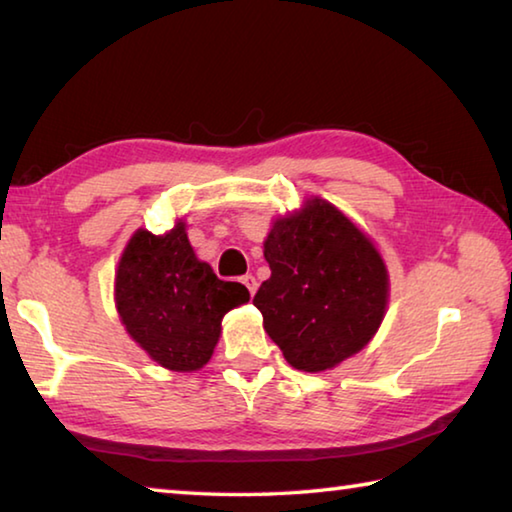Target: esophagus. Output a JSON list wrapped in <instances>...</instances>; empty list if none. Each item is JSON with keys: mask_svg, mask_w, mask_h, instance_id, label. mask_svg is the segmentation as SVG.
Instances as JSON below:
<instances>
[{"mask_svg": "<svg viewBox=\"0 0 512 512\" xmlns=\"http://www.w3.org/2000/svg\"><path fill=\"white\" fill-rule=\"evenodd\" d=\"M241 282H244V287L250 291V296H253V293L257 291V280H255V275H244V277H241Z\"/></svg>", "mask_w": 512, "mask_h": 512, "instance_id": "34e87169", "label": "esophagus"}]
</instances>
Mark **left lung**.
I'll return each instance as SVG.
<instances>
[{
	"label": "left lung",
	"instance_id": "left-lung-1",
	"mask_svg": "<svg viewBox=\"0 0 512 512\" xmlns=\"http://www.w3.org/2000/svg\"><path fill=\"white\" fill-rule=\"evenodd\" d=\"M271 277L253 305L293 368L320 372L357 354L384 320L388 275L370 239L323 198L275 221Z\"/></svg>",
	"mask_w": 512,
	"mask_h": 512
}]
</instances>
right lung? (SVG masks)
<instances>
[{
    "instance_id": "1",
    "label": "right lung",
    "mask_w": 512,
    "mask_h": 512,
    "mask_svg": "<svg viewBox=\"0 0 512 512\" xmlns=\"http://www.w3.org/2000/svg\"><path fill=\"white\" fill-rule=\"evenodd\" d=\"M250 300L239 282H223L198 262L185 223L167 235L135 232L115 280L117 311L128 334L160 366L189 372L210 361L230 309Z\"/></svg>"
}]
</instances>
